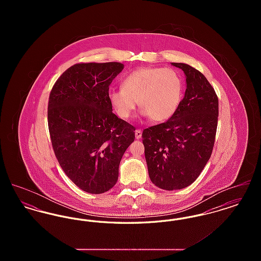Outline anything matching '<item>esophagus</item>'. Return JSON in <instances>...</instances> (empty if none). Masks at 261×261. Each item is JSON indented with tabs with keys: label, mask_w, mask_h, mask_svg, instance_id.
Listing matches in <instances>:
<instances>
[{
	"label": "esophagus",
	"mask_w": 261,
	"mask_h": 261,
	"mask_svg": "<svg viewBox=\"0 0 261 261\" xmlns=\"http://www.w3.org/2000/svg\"><path fill=\"white\" fill-rule=\"evenodd\" d=\"M135 137H136L137 140H139V139L142 138V131H141L140 129H138V130L135 131Z\"/></svg>",
	"instance_id": "esophagus-1"
}]
</instances>
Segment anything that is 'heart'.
I'll use <instances>...</instances> for the list:
<instances>
[{"mask_svg": "<svg viewBox=\"0 0 261 261\" xmlns=\"http://www.w3.org/2000/svg\"><path fill=\"white\" fill-rule=\"evenodd\" d=\"M183 88V80L175 69L140 67L125 77L122 88L110 92V101L122 119L131 116L138 101L142 116L162 122L177 112Z\"/></svg>", "mask_w": 261, "mask_h": 261, "instance_id": "1", "label": "heart"}]
</instances>
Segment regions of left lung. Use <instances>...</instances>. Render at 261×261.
<instances>
[{
    "mask_svg": "<svg viewBox=\"0 0 261 261\" xmlns=\"http://www.w3.org/2000/svg\"><path fill=\"white\" fill-rule=\"evenodd\" d=\"M186 77L184 98L166 122L143 131L150 181L173 191L190 186L211 158L218 121V98L205 76L193 66L171 62Z\"/></svg>",
    "mask_w": 261,
    "mask_h": 261,
    "instance_id": "1",
    "label": "left lung"
}]
</instances>
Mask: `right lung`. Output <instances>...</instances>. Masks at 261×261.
<instances>
[{
	"label": "right lung",
	"mask_w": 261,
	"mask_h": 261,
	"mask_svg": "<svg viewBox=\"0 0 261 261\" xmlns=\"http://www.w3.org/2000/svg\"><path fill=\"white\" fill-rule=\"evenodd\" d=\"M124 65L77 63L51 89L48 124L56 158L67 177L84 192L102 194L114 186L135 127L112 112L109 90Z\"/></svg>",
	"instance_id": "obj_1"
}]
</instances>
